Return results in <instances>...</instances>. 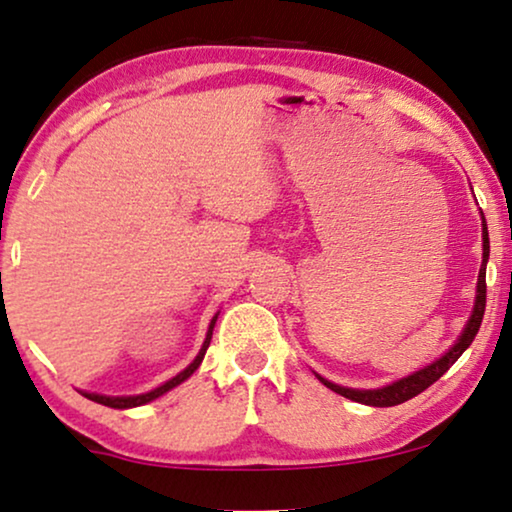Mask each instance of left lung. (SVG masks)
<instances>
[{
    "label": "left lung",
    "mask_w": 512,
    "mask_h": 512,
    "mask_svg": "<svg viewBox=\"0 0 512 512\" xmlns=\"http://www.w3.org/2000/svg\"><path fill=\"white\" fill-rule=\"evenodd\" d=\"M482 219V265H480V275H478V286H475V303H473V312L468 317L464 331L459 333V338L454 340V345L447 349L443 356H438L436 361H431L429 366L415 370V373L401 377V380L384 384V387L377 389H352V387H340L326 377L317 375V380L328 387L335 394L349 398V401L363 403V405H373V408H391V405L405 403L410 398H415L417 394H422L424 389H429L433 382L440 380L454 361L459 359L461 354L471 347V342L475 340V335L480 331L482 324V314H485V303H487V284H485V275H487V261H489V233H487V221L485 214L480 212Z\"/></svg>",
    "instance_id": "left-lung-1"
}]
</instances>
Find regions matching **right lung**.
<instances>
[{
    "instance_id": "obj_1",
    "label": "right lung",
    "mask_w": 512,
    "mask_h": 512,
    "mask_svg": "<svg viewBox=\"0 0 512 512\" xmlns=\"http://www.w3.org/2000/svg\"><path fill=\"white\" fill-rule=\"evenodd\" d=\"M216 319H219V312L214 314L212 321H209V328H207L205 342H202V347H200L198 356H195V359H193L191 363H188V366H186L184 370H181V373L174 375L172 380H167V382H163V384H158L156 389H151V391H144V394H135V396H104V394H90V391H81V394L86 396V398H90V401H95V403H102V405H107V408H116V410L139 408V405H146V403L156 401V398H160V396H163V394H167V391H170V389L179 387L181 382H186L188 377H191V375L195 373V370L200 368L202 359H205V352H207L209 342H212V331H214V324H216Z\"/></svg>"
}]
</instances>
